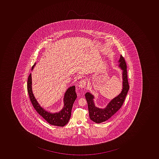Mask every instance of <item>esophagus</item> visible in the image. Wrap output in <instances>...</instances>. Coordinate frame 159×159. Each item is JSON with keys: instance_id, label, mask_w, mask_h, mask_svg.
Instances as JSON below:
<instances>
[{"instance_id": "esophagus-1", "label": "esophagus", "mask_w": 159, "mask_h": 159, "mask_svg": "<svg viewBox=\"0 0 159 159\" xmlns=\"http://www.w3.org/2000/svg\"><path fill=\"white\" fill-rule=\"evenodd\" d=\"M86 84V81L85 80H82L79 83V87L81 88H84Z\"/></svg>"}]
</instances>
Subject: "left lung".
I'll list each match as a JSON object with an SVG mask.
<instances>
[{"instance_id":"obj_1","label":"left lung","mask_w":159,"mask_h":159,"mask_svg":"<svg viewBox=\"0 0 159 159\" xmlns=\"http://www.w3.org/2000/svg\"><path fill=\"white\" fill-rule=\"evenodd\" d=\"M118 66L122 70V89L120 93L110 101L105 108H100L95 106L94 96L87 92L85 98L88 104L89 117L92 120L97 123H100L108 120L121 107L129 88L127 75V65L124 57L120 55Z\"/></svg>"}]
</instances>
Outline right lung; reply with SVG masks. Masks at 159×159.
I'll use <instances>...</instances> for the list:
<instances>
[{
  "label": "right lung",
  "mask_w": 159,
  "mask_h": 159,
  "mask_svg": "<svg viewBox=\"0 0 159 159\" xmlns=\"http://www.w3.org/2000/svg\"><path fill=\"white\" fill-rule=\"evenodd\" d=\"M35 65L36 62L32 66L31 68L32 70ZM31 85L32 80L30 74L29 76L28 79L27 81V90L31 104L33 105L36 111L38 112V113L41 115L47 122L52 125L59 127L65 126L68 122L71 117L73 105L77 98V94L75 91V85L68 88L65 93L63 98L64 106L62 109L59 112L52 113L45 110L39 105L33 95Z\"/></svg>",
  "instance_id": "obj_1"
}]
</instances>
